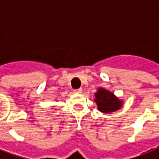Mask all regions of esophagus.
<instances>
[{
  "mask_svg": "<svg viewBox=\"0 0 159 159\" xmlns=\"http://www.w3.org/2000/svg\"><path fill=\"white\" fill-rule=\"evenodd\" d=\"M74 92H75L76 94H81V93L83 92V90H82V89H75Z\"/></svg>",
  "mask_w": 159,
  "mask_h": 159,
  "instance_id": "obj_1",
  "label": "esophagus"
}]
</instances>
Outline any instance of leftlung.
Instances as JSON below:
<instances>
[{
    "label": "left lung",
    "instance_id": "obj_1",
    "mask_svg": "<svg viewBox=\"0 0 159 159\" xmlns=\"http://www.w3.org/2000/svg\"><path fill=\"white\" fill-rule=\"evenodd\" d=\"M95 102L98 109L102 113L107 114L120 109L122 106V102L115 97L110 91L104 89L102 88L99 89L95 94Z\"/></svg>",
    "mask_w": 159,
    "mask_h": 159
}]
</instances>
